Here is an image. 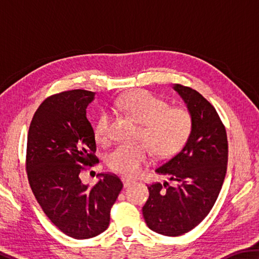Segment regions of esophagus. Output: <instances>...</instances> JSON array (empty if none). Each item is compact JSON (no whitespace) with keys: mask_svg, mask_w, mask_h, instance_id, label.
Returning a JSON list of instances; mask_svg holds the SVG:
<instances>
[{"mask_svg":"<svg viewBox=\"0 0 259 259\" xmlns=\"http://www.w3.org/2000/svg\"><path fill=\"white\" fill-rule=\"evenodd\" d=\"M122 182H123L124 187H128L131 185V184L135 183V179L129 178V177H122Z\"/></svg>","mask_w":259,"mask_h":259,"instance_id":"1","label":"esophagus"}]
</instances>
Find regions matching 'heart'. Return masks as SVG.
<instances>
[{"label": "heart", "instance_id": "b5f03b06", "mask_svg": "<svg viewBox=\"0 0 259 259\" xmlns=\"http://www.w3.org/2000/svg\"><path fill=\"white\" fill-rule=\"evenodd\" d=\"M112 109L129 114L143 124L142 139L162 157L176 154L192 131V115L185 107H170L168 102L145 90L126 94L112 105ZM94 135L100 144L111 140V117L107 113L100 114L96 121ZM151 159L152 150L147 144H120L108 153L107 164L114 171L135 176Z\"/></svg>", "mask_w": 259, "mask_h": 259}]
</instances>
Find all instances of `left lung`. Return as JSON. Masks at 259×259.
Listing matches in <instances>:
<instances>
[{
    "mask_svg": "<svg viewBox=\"0 0 259 259\" xmlns=\"http://www.w3.org/2000/svg\"><path fill=\"white\" fill-rule=\"evenodd\" d=\"M192 115V131L183 148L155 169L176 185H148L143 207L147 226L156 233L179 236L207 217L222 190L226 175L229 144L216 109L192 88L175 84Z\"/></svg>",
    "mask_w": 259,
    "mask_h": 259,
    "instance_id": "8db88e82",
    "label": "left lung"
}]
</instances>
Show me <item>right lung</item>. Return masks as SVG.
<instances>
[{
    "mask_svg": "<svg viewBox=\"0 0 259 259\" xmlns=\"http://www.w3.org/2000/svg\"><path fill=\"white\" fill-rule=\"evenodd\" d=\"M94 99L95 93L81 89L50 96L35 112L27 136L26 171L35 199L52 224L77 240L107 229L111 208L123 187L114 174L99 175L94 186L82 184L78 176L82 165L99 161L87 119Z\"/></svg>",
    "mask_w": 259,
    "mask_h": 259,
    "instance_id": "obj_1",
    "label": "right lung"
}]
</instances>
